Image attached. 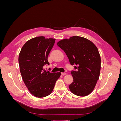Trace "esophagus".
Masks as SVG:
<instances>
[{
  "instance_id": "34e87169",
  "label": "esophagus",
  "mask_w": 121,
  "mask_h": 121,
  "mask_svg": "<svg viewBox=\"0 0 121 121\" xmlns=\"http://www.w3.org/2000/svg\"><path fill=\"white\" fill-rule=\"evenodd\" d=\"M61 75L63 76H65V75H67V73H61Z\"/></svg>"
}]
</instances>
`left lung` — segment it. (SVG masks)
<instances>
[{"instance_id": "1", "label": "left lung", "mask_w": 121, "mask_h": 121, "mask_svg": "<svg viewBox=\"0 0 121 121\" xmlns=\"http://www.w3.org/2000/svg\"><path fill=\"white\" fill-rule=\"evenodd\" d=\"M57 45L65 52L76 69L71 71L73 82L69 85V90L77 96L89 95L100 75L101 59L96 46L88 39L76 36L61 40Z\"/></svg>"}]
</instances>
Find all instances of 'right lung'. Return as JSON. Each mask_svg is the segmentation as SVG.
I'll list each match as a JSON object with an SVG mask.
<instances>
[{"label": "right lung", "mask_w": 121, "mask_h": 121, "mask_svg": "<svg viewBox=\"0 0 121 121\" xmlns=\"http://www.w3.org/2000/svg\"><path fill=\"white\" fill-rule=\"evenodd\" d=\"M53 38L39 36L25 43L19 56L22 77L29 91L37 97H44L52 92L60 72L50 73L44 69L49 65L48 56L54 44Z\"/></svg>", "instance_id": "right-lung-1"}]
</instances>
